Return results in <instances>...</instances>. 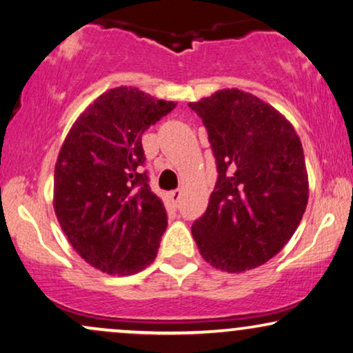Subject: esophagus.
<instances>
[{
	"mask_svg": "<svg viewBox=\"0 0 353 353\" xmlns=\"http://www.w3.org/2000/svg\"><path fill=\"white\" fill-rule=\"evenodd\" d=\"M181 196H182V192L181 190H172V192H169L168 199H169V201H171L174 206H177V203H179V200H181Z\"/></svg>",
	"mask_w": 353,
	"mask_h": 353,
	"instance_id": "esophagus-1",
	"label": "esophagus"
}]
</instances>
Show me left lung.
I'll return each instance as SVG.
<instances>
[{
  "label": "left lung",
  "mask_w": 353,
  "mask_h": 353,
  "mask_svg": "<svg viewBox=\"0 0 353 353\" xmlns=\"http://www.w3.org/2000/svg\"><path fill=\"white\" fill-rule=\"evenodd\" d=\"M189 108L203 121L218 164L208 208L192 224L200 255L228 272L265 265L290 241L307 208L302 142L284 114L239 88Z\"/></svg>",
  "instance_id": "8db88e82"
}]
</instances>
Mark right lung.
Wrapping results in <instances>:
<instances>
[{"mask_svg": "<svg viewBox=\"0 0 353 353\" xmlns=\"http://www.w3.org/2000/svg\"><path fill=\"white\" fill-rule=\"evenodd\" d=\"M177 103L135 87L111 88L75 119L54 166L61 229L88 265L134 274L157 258L168 216L148 185L142 135Z\"/></svg>", "mask_w": 353, "mask_h": 353, "instance_id": "obj_1", "label": "right lung"}]
</instances>
